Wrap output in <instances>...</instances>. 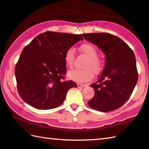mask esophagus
Masks as SVG:
<instances>
[{"mask_svg": "<svg viewBox=\"0 0 149 149\" xmlns=\"http://www.w3.org/2000/svg\"><path fill=\"white\" fill-rule=\"evenodd\" d=\"M86 86L83 84H81V83H77V87L78 88H84Z\"/></svg>", "mask_w": 149, "mask_h": 149, "instance_id": "1", "label": "esophagus"}]
</instances>
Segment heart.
I'll list each match as a JSON object with an SVG mask.
<instances>
[{
    "label": "heart",
    "mask_w": 149,
    "mask_h": 149,
    "mask_svg": "<svg viewBox=\"0 0 149 149\" xmlns=\"http://www.w3.org/2000/svg\"><path fill=\"white\" fill-rule=\"evenodd\" d=\"M82 52L84 53L88 58V61L84 65V69H75L70 71L68 78L78 83H86L90 81L93 77V71L95 74H99L102 70V64L100 60L97 58V51L95 47L90 43H84L80 47ZM75 50L74 48H69L66 50L64 55V61L66 66L72 68L74 61Z\"/></svg>",
    "instance_id": "b5f03b06"
}]
</instances>
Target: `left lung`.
<instances>
[{"label":"left lung","mask_w":149,"mask_h":149,"mask_svg":"<svg viewBox=\"0 0 149 149\" xmlns=\"http://www.w3.org/2000/svg\"><path fill=\"white\" fill-rule=\"evenodd\" d=\"M84 38L105 54V66L98 81L90 85L95 95L88 104L102 112L115 110L130 97L138 82L134 54L122 40L109 33L83 34Z\"/></svg>","instance_id":"left-lung-1"}]
</instances>
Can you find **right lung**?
<instances>
[{"instance_id": "right-lung-1", "label": "right lung", "mask_w": 149, "mask_h": 149, "mask_svg": "<svg viewBox=\"0 0 149 149\" xmlns=\"http://www.w3.org/2000/svg\"><path fill=\"white\" fill-rule=\"evenodd\" d=\"M81 40V34L47 31L24 47L15 74L19 95L25 102L44 110L63 104L68 91L77 87L75 82L63 81L66 72L64 55Z\"/></svg>"}]
</instances>
